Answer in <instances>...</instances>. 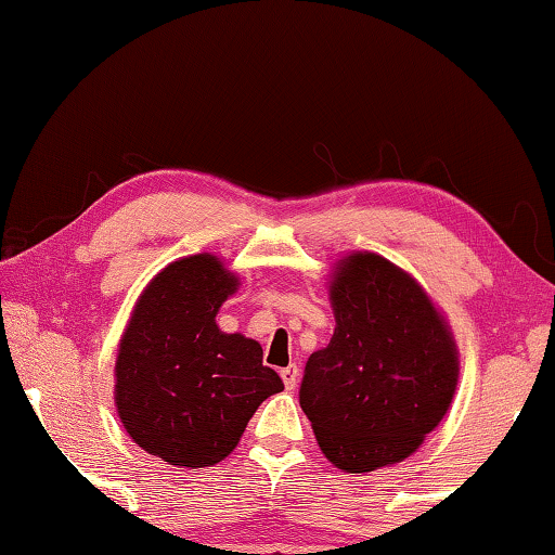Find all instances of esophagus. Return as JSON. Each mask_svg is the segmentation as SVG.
<instances>
[{
    "mask_svg": "<svg viewBox=\"0 0 555 555\" xmlns=\"http://www.w3.org/2000/svg\"><path fill=\"white\" fill-rule=\"evenodd\" d=\"M281 379H284L286 389H296V384H298V367H296V364H291V367L281 370Z\"/></svg>",
    "mask_w": 555,
    "mask_h": 555,
    "instance_id": "obj_1",
    "label": "esophagus"
}]
</instances>
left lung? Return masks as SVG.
<instances>
[{
  "mask_svg": "<svg viewBox=\"0 0 555 555\" xmlns=\"http://www.w3.org/2000/svg\"><path fill=\"white\" fill-rule=\"evenodd\" d=\"M335 333L308 357L298 389L318 446L345 473L399 463L453 401L457 352L416 281L379 255L340 261Z\"/></svg>",
  "mask_w": 555,
  "mask_h": 555,
  "instance_id": "8db88e82",
  "label": "left lung"
}]
</instances>
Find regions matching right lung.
Listing matches in <instances>:
<instances>
[{
    "label": "right lung",
    "mask_w": 555,
    "mask_h": 555,
    "mask_svg": "<svg viewBox=\"0 0 555 555\" xmlns=\"http://www.w3.org/2000/svg\"><path fill=\"white\" fill-rule=\"evenodd\" d=\"M237 276L212 255L168 264L139 296L119 343L115 399L139 448L181 467L228 457L259 403L284 389L261 345L215 325Z\"/></svg>",
    "instance_id": "add662e5"
}]
</instances>
